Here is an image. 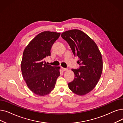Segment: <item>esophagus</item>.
<instances>
[{
    "instance_id": "1",
    "label": "esophagus",
    "mask_w": 123,
    "mask_h": 123,
    "mask_svg": "<svg viewBox=\"0 0 123 123\" xmlns=\"http://www.w3.org/2000/svg\"><path fill=\"white\" fill-rule=\"evenodd\" d=\"M61 69H62V70L63 71H67L68 70V69L65 68H63V67H61Z\"/></svg>"
}]
</instances>
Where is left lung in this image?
Listing matches in <instances>:
<instances>
[{"mask_svg": "<svg viewBox=\"0 0 123 123\" xmlns=\"http://www.w3.org/2000/svg\"><path fill=\"white\" fill-rule=\"evenodd\" d=\"M61 37L79 58L77 63L80 67L71 69L75 76L68 83L69 88L75 94L84 95L92 91L100 78L103 66L100 52L94 41L80 30L67 31Z\"/></svg>", "mask_w": 123, "mask_h": 123, "instance_id": "1", "label": "left lung"}]
</instances>
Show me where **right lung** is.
Listing matches in <instances>:
<instances>
[{
  "mask_svg": "<svg viewBox=\"0 0 123 123\" xmlns=\"http://www.w3.org/2000/svg\"><path fill=\"white\" fill-rule=\"evenodd\" d=\"M60 35L54 31H43L29 43L23 52L21 62L23 78L29 88L38 95L49 94L60 75V67L52 66L45 61L51 55V48Z\"/></svg>",
  "mask_w": 123,
  "mask_h": 123,
  "instance_id": "obj_1",
  "label": "right lung"
}]
</instances>
